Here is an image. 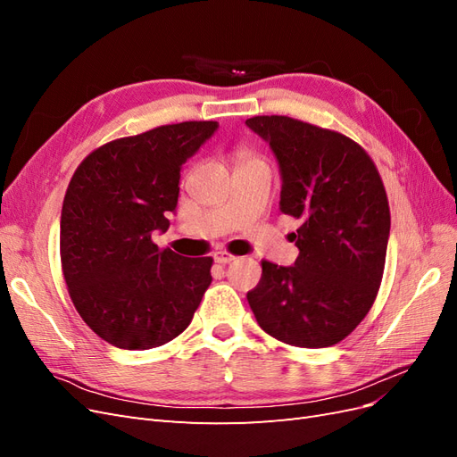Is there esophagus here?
<instances>
[{
    "label": "esophagus",
    "instance_id": "esophagus-1",
    "mask_svg": "<svg viewBox=\"0 0 457 457\" xmlns=\"http://www.w3.org/2000/svg\"><path fill=\"white\" fill-rule=\"evenodd\" d=\"M213 259H215V262H219V265H228V262H232L234 257L232 253H228V252H217L215 255H213Z\"/></svg>",
    "mask_w": 457,
    "mask_h": 457
}]
</instances>
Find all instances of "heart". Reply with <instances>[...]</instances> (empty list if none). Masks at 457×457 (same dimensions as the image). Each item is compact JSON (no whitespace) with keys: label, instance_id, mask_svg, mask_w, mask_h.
<instances>
[{"label":"heart","instance_id":"heart-1","mask_svg":"<svg viewBox=\"0 0 457 457\" xmlns=\"http://www.w3.org/2000/svg\"><path fill=\"white\" fill-rule=\"evenodd\" d=\"M240 158H242V160H247L250 156H247V152H240Z\"/></svg>","mask_w":457,"mask_h":457}]
</instances>
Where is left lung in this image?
<instances>
[{
  "label": "left lung",
  "mask_w": 457,
  "mask_h": 457,
  "mask_svg": "<svg viewBox=\"0 0 457 457\" xmlns=\"http://www.w3.org/2000/svg\"><path fill=\"white\" fill-rule=\"evenodd\" d=\"M280 165V212L301 220L294 267L262 261L247 292L257 324L294 347L322 349L364 320L381 286L391 212L376 163L343 133L287 116H253Z\"/></svg>",
  "instance_id": "left-lung-1"
}]
</instances>
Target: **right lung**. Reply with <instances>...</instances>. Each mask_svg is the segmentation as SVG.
Returning <instances> with one entry per match:
<instances>
[{"label": "right lung", "mask_w": 457, "mask_h": 457, "mask_svg": "<svg viewBox=\"0 0 457 457\" xmlns=\"http://www.w3.org/2000/svg\"><path fill=\"white\" fill-rule=\"evenodd\" d=\"M217 121H183L110 141L78 165L61 213V262L84 322L118 349L145 351L188 328L212 257H183L152 242L170 227L183 163Z\"/></svg>", "instance_id": "1"}]
</instances>
